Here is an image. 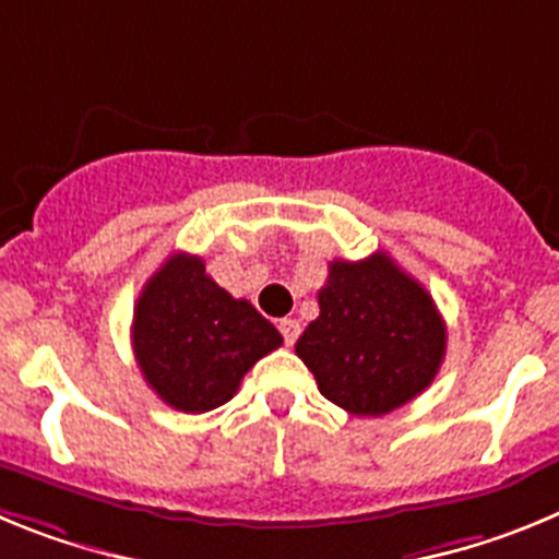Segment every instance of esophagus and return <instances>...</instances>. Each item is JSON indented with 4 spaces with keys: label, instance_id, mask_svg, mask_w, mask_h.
Segmentation results:
<instances>
[{
    "label": "esophagus",
    "instance_id": "1",
    "mask_svg": "<svg viewBox=\"0 0 559 559\" xmlns=\"http://www.w3.org/2000/svg\"><path fill=\"white\" fill-rule=\"evenodd\" d=\"M276 328H280V333H283L285 344H288V347H294L296 338H299V322H296V319H280V324H276Z\"/></svg>",
    "mask_w": 559,
    "mask_h": 559
}]
</instances>
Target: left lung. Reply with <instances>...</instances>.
Returning <instances> with one entry per match:
<instances>
[{
    "label": "left lung",
    "mask_w": 559,
    "mask_h": 559,
    "mask_svg": "<svg viewBox=\"0 0 559 559\" xmlns=\"http://www.w3.org/2000/svg\"><path fill=\"white\" fill-rule=\"evenodd\" d=\"M445 322L431 294L386 251L333 260L319 319L296 341L319 392L355 417H380L426 392L445 358Z\"/></svg>",
    "instance_id": "8db88e82"
}]
</instances>
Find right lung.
Returning a JSON list of instances; mask_svg holds the SVG:
<instances>
[{"instance_id":"obj_1","label":"right lung","mask_w":559,"mask_h":559,"mask_svg":"<svg viewBox=\"0 0 559 559\" xmlns=\"http://www.w3.org/2000/svg\"><path fill=\"white\" fill-rule=\"evenodd\" d=\"M131 341L147 386L167 406L204 414L235 397L283 335L254 305L221 288L201 257L176 251L142 288Z\"/></svg>"}]
</instances>
